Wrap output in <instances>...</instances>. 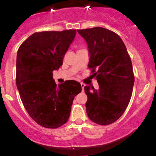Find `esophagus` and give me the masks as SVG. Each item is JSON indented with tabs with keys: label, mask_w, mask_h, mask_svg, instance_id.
<instances>
[{
	"label": "esophagus",
	"mask_w": 156,
	"mask_h": 156,
	"mask_svg": "<svg viewBox=\"0 0 156 156\" xmlns=\"http://www.w3.org/2000/svg\"><path fill=\"white\" fill-rule=\"evenodd\" d=\"M81 86H82V91L84 90V88L85 87V84H84V83H81Z\"/></svg>",
	"instance_id": "obj_1"
}]
</instances>
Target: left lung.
Instances as JSON below:
<instances>
[{
    "label": "left lung",
    "mask_w": 156,
    "mask_h": 156,
    "mask_svg": "<svg viewBox=\"0 0 156 156\" xmlns=\"http://www.w3.org/2000/svg\"><path fill=\"white\" fill-rule=\"evenodd\" d=\"M87 44L88 67L95 74L99 89L85 86L87 116L99 125H108L122 116L131 99L134 76L131 58L123 40L101 27L77 30Z\"/></svg>",
    "instance_id": "obj_1"
}]
</instances>
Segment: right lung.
Segmentation results:
<instances>
[{
    "mask_svg": "<svg viewBox=\"0 0 156 156\" xmlns=\"http://www.w3.org/2000/svg\"><path fill=\"white\" fill-rule=\"evenodd\" d=\"M76 31H44L30 36L20 46L16 60V85L30 116L48 129L67 123L74 98L82 91L80 83L66 81L57 85L52 72L62 59Z\"/></svg>",
    "mask_w": 156,
    "mask_h": 156,
    "instance_id": "1",
    "label": "right lung"
}]
</instances>
